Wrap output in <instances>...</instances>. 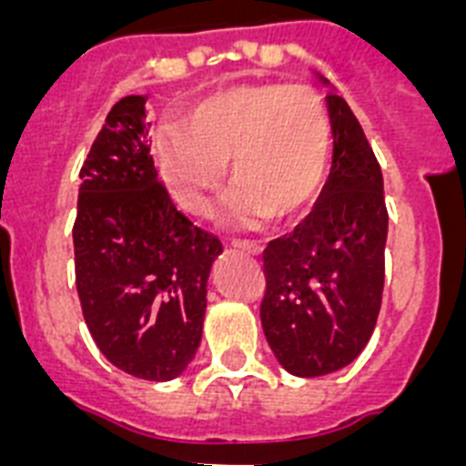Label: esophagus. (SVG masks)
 Wrapping results in <instances>:
<instances>
[{
  "mask_svg": "<svg viewBox=\"0 0 466 466\" xmlns=\"http://www.w3.org/2000/svg\"><path fill=\"white\" fill-rule=\"evenodd\" d=\"M233 247H236V249H242V252H247V254H254V257H258V254L263 252V247L257 245V242L236 240V242H233Z\"/></svg>",
  "mask_w": 466,
  "mask_h": 466,
  "instance_id": "obj_1",
  "label": "esophagus"
}]
</instances>
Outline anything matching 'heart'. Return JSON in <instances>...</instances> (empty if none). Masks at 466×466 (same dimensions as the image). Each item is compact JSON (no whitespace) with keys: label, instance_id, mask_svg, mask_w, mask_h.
<instances>
[{"label":"heart","instance_id":"1","mask_svg":"<svg viewBox=\"0 0 466 466\" xmlns=\"http://www.w3.org/2000/svg\"><path fill=\"white\" fill-rule=\"evenodd\" d=\"M163 179L188 212L208 214L230 166L236 188L226 219L291 221L322 193L331 156V121L319 95L303 86H238L191 109L182 130L156 142Z\"/></svg>","mask_w":466,"mask_h":466}]
</instances>
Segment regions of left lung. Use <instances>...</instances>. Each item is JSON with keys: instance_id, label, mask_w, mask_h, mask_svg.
<instances>
[{"instance_id": "1", "label": "left lung", "mask_w": 466, "mask_h": 466, "mask_svg": "<svg viewBox=\"0 0 466 466\" xmlns=\"http://www.w3.org/2000/svg\"><path fill=\"white\" fill-rule=\"evenodd\" d=\"M327 109L333 133L327 187L306 221L263 252V333L279 364L300 378L327 376L357 360L376 329L385 284L380 166L348 102L331 90Z\"/></svg>"}]
</instances>
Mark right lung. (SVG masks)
Returning <instances> with one entry per match:
<instances>
[{
    "label": "right lung",
    "instance_id": "1",
    "mask_svg": "<svg viewBox=\"0 0 466 466\" xmlns=\"http://www.w3.org/2000/svg\"><path fill=\"white\" fill-rule=\"evenodd\" d=\"M144 105V95H127L111 106L84 160L74 268L102 355L130 376L163 382L200 345L221 242L193 226L158 182Z\"/></svg>",
    "mask_w": 466,
    "mask_h": 466
}]
</instances>
